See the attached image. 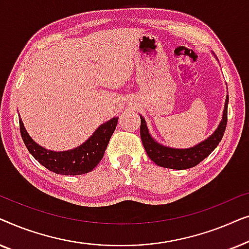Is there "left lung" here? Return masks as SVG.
Returning <instances> with one entry per match:
<instances>
[{"instance_id": "1", "label": "left lung", "mask_w": 249, "mask_h": 249, "mask_svg": "<svg viewBox=\"0 0 249 249\" xmlns=\"http://www.w3.org/2000/svg\"><path fill=\"white\" fill-rule=\"evenodd\" d=\"M228 103H229V96L227 95L222 119H221L215 131L210 137H207L205 141L200 142L189 148H173L160 144L149 134L145 119L141 115V137L148 158L155 164L168 169L185 170L196 166L216 148V146L222 139L228 120Z\"/></svg>"}]
</instances>
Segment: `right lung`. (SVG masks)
Returning a JSON list of instances; mask_svg holds the SVG:
<instances>
[{
    "label": "right lung",
    "mask_w": 249,
    "mask_h": 249,
    "mask_svg": "<svg viewBox=\"0 0 249 249\" xmlns=\"http://www.w3.org/2000/svg\"><path fill=\"white\" fill-rule=\"evenodd\" d=\"M117 117L102 124L93 135L76 148L69 151H50L37 144L27 132L19 117L20 132L27 149L40 164L50 171L63 176H79L90 172L103 159L111 136L118 124Z\"/></svg>",
    "instance_id": "right-lung-1"
}]
</instances>
